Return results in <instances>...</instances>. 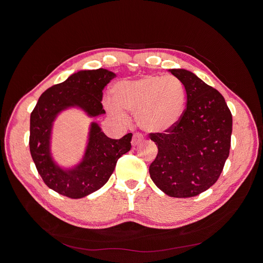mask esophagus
<instances>
[{
  "instance_id": "1",
  "label": "esophagus",
  "mask_w": 263,
  "mask_h": 263,
  "mask_svg": "<svg viewBox=\"0 0 263 263\" xmlns=\"http://www.w3.org/2000/svg\"><path fill=\"white\" fill-rule=\"evenodd\" d=\"M141 142H143V136H142V134H140V133H135V134H133L132 141H131L132 146L139 145Z\"/></svg>"
}]
</instances>
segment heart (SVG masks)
<instances>
[{
	"instance_id": "b5f03b06",
	"label": "heart",
	"mask_w": 263,
	"mask_h": 263,
	"mask_svg": "<svg viewBox=\"0 0 263 263\" xmlns=\"http://www.w3.org/2000/svg\"><path fill=\"white\" fill-rule=\"evenodd\" d=\"M103 102L107 112L122 122L128 121V110L135 114L142 130L167 133L183 116L186 90L176 77L147 74L118 83L114 87V98L105 96Z\"/></svg>"
}]
</instances>
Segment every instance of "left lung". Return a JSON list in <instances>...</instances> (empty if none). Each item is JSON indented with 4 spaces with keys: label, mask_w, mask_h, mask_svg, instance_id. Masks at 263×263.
I'll return each instance as SVG.
<instances>
[{
    "label": "left lung",
    "mask_w": 263,
    "mask_h": 263,
    "mask_svg": "<svg viewBox=\"0 0 263 263\" xmlns=\"http://www.w3.org/2000/svg\"><path fill=\"white\" fill-rule=\"evenodd\" d=\"M186 90V108L178 126L150 134L158 146L151 180L171 197L199 195L211 187L229 156L232 116L224 97L185 69H170Z\"/></svg>",
    "instance_id": "1"
}]
</instances>
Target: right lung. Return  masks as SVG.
Returning <instances> with one entry per match:
<instances>
[{
    "instance_id": "1",
    "label": "right lung",
    "mask_w": 263,
    "mask_h": 263,
    "mask_svg": "<svg viewBox=\"0 0 263 263\" xmlns=\"http://www.w3.org/2000/svg\"><path fill=\"white\" fill-rule=\"evenodd\" d=\"M116 73L106 69L80 70L39 97L31 114L30 150L44 182L59 194L82 198L101 189L112 176L118 159L131 149L132 133L120 140L107 137L98 122L88 128L84 154L70 167L59 164L52 154L54 122L65 110L77 108L87 117L105 114L102 90Z\"/></svg>"
}]
</instances>
